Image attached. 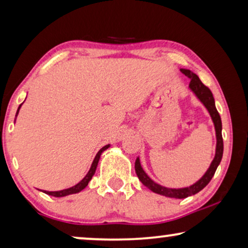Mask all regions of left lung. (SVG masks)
Returning <instances> with one entry per match:
<instances>
[{
    "label": "left lung",
    "instance_id": "obj_1",
    "mask_svg": "<svg viewBox=\"0 0 248 248\" xmlns=\"http://www.w3.org/2000/svg\"><path fill=\"white\" fill-rule=\"evenodd\" d=\"M181 71L182 73H184L186 77L191 79V82H189V86H188L189 90H191L192 93L195 94V97L201 101L203 106H204L206 108V110L209 111L210 116H211V120L213 122V125H215V130H216L217 144H216L215 158H213L212 162L210 164V167L208 168V170L204 172V175H203L198 182H195L193 185L187 186V187L169 188L154 182L150 177H149L147 172L143 170V168H142L140 158L139 157L137 158V160H135V172H137L138 177L141 181L142 184L147 186V187L154 193H157V194L167 196V198H172V199H185L187 198V196L194 195L200 191H202V189L209 184V182L211 181L213 175H215L217 168H218V166L220 165V161H221L222 154H223L221 118H220V115L216 108L215 98H213L211 90H210L208 87H205L204 84L202 83V81L200 80V78L196 76L195 73H193L191 70L181 69Z\"/></svg>",
    "mask_w": 248,
    "mask_h": 248
}]
</instances>
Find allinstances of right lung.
Segmentation results:
<instances>
[{
    "label": "right lung",
    "instance_id": "right-lung-1",
    "mask_svg": "<svg viewBox=\"0 0 248 248\" xmlns=\"http://www.w3.org/2000/svg\"><path fill=\"white\" fill-rule=\"evenodd\" d=\"M22 106V104L20 105L18 110H16V116H18L19 114V110H20V107ZM110 147V144H107L105 145L100 149L99 151H98V154L96 155V157H94L93 164H91V167L89 169V171H88V174L84 176V177L81 179V181L78 183L77 185L72 186V187L70 188H65V189H61V191H54V192H49V191H44V193H46V194L48 195H52V196H55V198H62V196H66V195H70V194H76V193H79L82 191L83 188L87 187V185L89 184V182L91 181V178H93V176L94 175V172H96V169H97V166H98V162H99V159H100V155L105 150H107L108 148Z\"/></svg>",
    "mask_w": 248,
    "mask_h": 248
}]
</instances>
